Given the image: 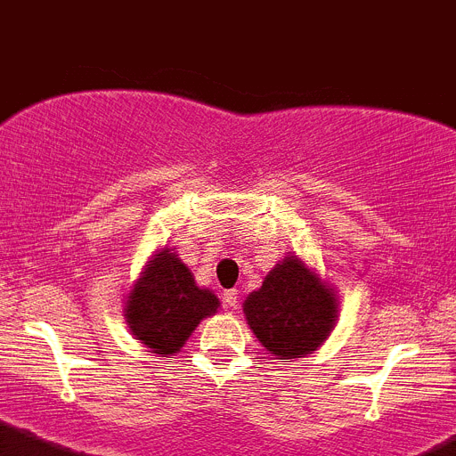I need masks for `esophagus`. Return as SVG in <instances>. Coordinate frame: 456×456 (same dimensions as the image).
<instances>
[{
  "mask_svg": "<svg viewBox=\"0 0 456 456\" xmlns=\"http://www.w3.org/2000/svg\"><path fill=\"white\" fill-rule=\"evenodd\" d=\"M223 299H224V305H227L229 309H236V306H238V290L236 289L224 290Z\"/></svg>",
  "mask_w": 456,
  "mask_h": 456,
  "instance_id": "34e87169",
  "label": "esophagus"
}]
</instances>
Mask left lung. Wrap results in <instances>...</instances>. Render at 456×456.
<instances>
[{
    "label": "left lung",
    "instance_id": "obj_1",
    "mask_svg": "<svg viewBox=\"0 0 456 456\" xmlns=\"http://www.w3.org/2000/svg\"><path fill=\"white\" fill-rule=\"evenodd\" d=\"M243 314L268 354L302 359L334 331L338 297L318 270L289 252L265 274L261 289L245 297Z\"/></svg>",
    "mask_w": 456,
    "mask_h": 456
}]
</instances>
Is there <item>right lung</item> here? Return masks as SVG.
I'll return each mask as SVG.
<instances>
[{"label": "right lung", "instance_id": "add662e5", "mask_svg": "<svg viewBox=\"0 0 456 456\" xmlns=\"http://www.w3.org/2000/svg\"><path fill=\"white\" fill-rule=\"evenodd\" d=\"M220 299L195 284L175 248H161L142 265L125 299V320L134 338L159 356L182 352L195 327L218 314Z\"/></svg>", "mask_w": 456, "mask_h": 456}]
</instances>
